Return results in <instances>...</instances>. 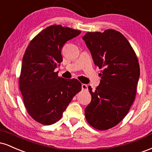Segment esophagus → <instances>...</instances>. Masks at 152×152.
I'll return each instance as SVG.
<instances>
[{"label":"esophagus","instance_id":"34e87169","mask_svg":"<svg viewBox=\"0 0 152 152\" xmlns=\"http://www.w3.org/2000/svg\"><path fill=\"white\" fill-rule=\"evenodd\" d=\"M81 88L83 91H86L88 89V86H87L86 84H83H83L81 85Z\"/></svg>","mask_w":152,"mask_h":152}]
</instances>
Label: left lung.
Listing matches in <instances>:
<instances>
[{
    "instance_id": "8db88e82",
    "label": "left lung",
    "mask_w": 152,
    "mask_h": 152,
    "mask_svg": "<svg viewBox=\"0 0 152 152\" xmlns=\"http://www.w3.org/2000/svg\"><path fill=\"white\" fill-rule=\"evenodd\" d=\"M83 39L94 64L103 69L96 90L88 86L91 102L85 109V116L92 127L107 130L126 116L135 99L139 61L128 40L117 31L88 32Z\"/></svg>"
}]
</instances>
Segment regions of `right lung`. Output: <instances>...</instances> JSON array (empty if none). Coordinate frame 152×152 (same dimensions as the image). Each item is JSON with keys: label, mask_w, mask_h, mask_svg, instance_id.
<instances>
[{"label": "right lung", "mask_w": 152, "mask_h": 152, "mask_svg": "<svg viewBox=\"0 0 152 152\" xmlns=\"http://www.w3.org/2000/svg\"><path fill=\"white\" fill-rule=\"evenodd\" d=\"M80 34V31L61 25L50 26L36 35L26 48L19 88L27 112L41 124L59 121L74 96L81 90L77 79H65L54 71L63 61L64 45Z\"/></svg>", "instance_id": "obj_1"}]
</instances>
